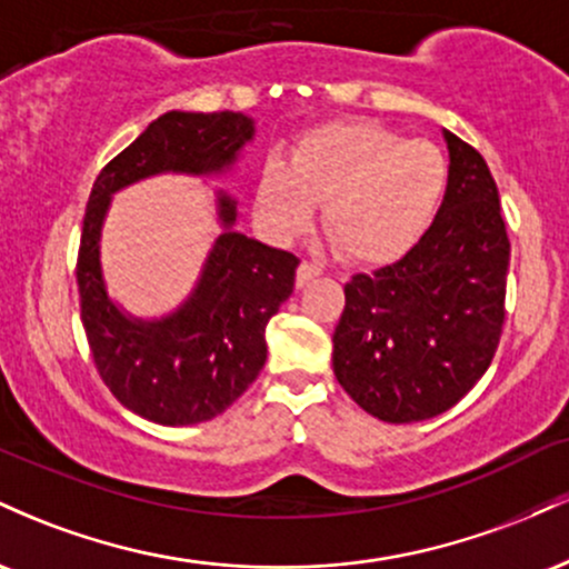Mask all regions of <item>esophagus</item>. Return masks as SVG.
<instances>
[{"mask_svg": "<svg viewBox=\"0 0 569 569\" xmlns=\"http://www.w3.org/2000/svg\"><path fill=\"white\" fill-rule=\"evenodd\" d=\"M316 276H321V267L310 264V262H302V264L297 267V286L310 283V280L316 278Z\"/></svg>", "mask_w": 569, "mask_h": 569, "instance_id": "1", "label": "esophagus"}]
</instances>
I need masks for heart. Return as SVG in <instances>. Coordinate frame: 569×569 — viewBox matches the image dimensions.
<instances>
[{
	"label": "heart",
	"instance_id": "heart-1",
	"mask_svg": "<svg viewBox=\"0 0 569 569\" xmlns=\"http://www.w3.org/2000/svg\"><path fill=\"white\" fill-rule=\"evenodd\" d=\"M449 162L436 143L409 141L375 120L326 122L270 158L257 211L276 238H293L323 202V230L358 264H388L409 251L439 213Z\"/></svg>",
	"mask_w": 569,
	"mask_h": 569
}]
</instances>
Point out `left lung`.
<instances>
[{"instance_id": "8db88e82", "label": "left lung", "mask_w": 569, "mask_h": 569, "mask_svg": "<svg viewBox=\"0 0 569 569\" xmlns=\"http://www.w3.org/2000/svg\"><path fill=\"white\" fill-rule=\"evenodd\" d=\"M449 187L433 224L401 259L345 283L335 375L382 422L455 407L492 363L506 321L511 243L485 158L443 130Z\"/></svg>"}]
</instances>
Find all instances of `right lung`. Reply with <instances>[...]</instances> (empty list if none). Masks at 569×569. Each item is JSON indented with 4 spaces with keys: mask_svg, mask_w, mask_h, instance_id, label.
I'll use <instances>...</instances> for the list:
<instances>
[{
    "mask_svg": "<svg viewBox=\"0 0 569 569\" xmlns=\"http://www.w3.org/2000/svg\"><path fill=\"white\" fill-rule=\"evenodd\" d=\"M253 120L238 112H166L103 166L82 219L77 286L84 337L103 385L122 407L160 422L194 426L246 393L267 361L264 329L291 297L299 259L234 232V200L217 194L219 234L198 289L162 321H133L107 293L98 240L109 198L154 173H221Z\"/></svg>",
    "mask_w": 569,
    "mask_h": 569,
    "instance_id": "1",
    "label": "right lung"
}]
</instances>
